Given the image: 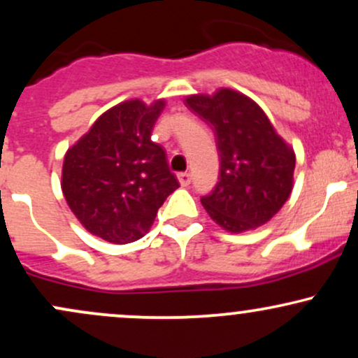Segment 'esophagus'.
<instances>
[{
	"mask_svg": "<svg viewBox=\"0 0 358 358\" xmlns=\"http://www.w3.org/2000/svg\"><path fill=\"white\" fill-rule=\"evenodd\" d=\"M176 178H178V182L182 187H187V185H190L192 182V175L190 173H178L176 175Z\"/></svg>",
	"mask_w": 358,
	"mask_h": 358,
	"instance_id": "1",
	"label": "esophagus"
}]
</instances>
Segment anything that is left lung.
Here are the masks:
<instances>
[{"mask_svg":"<svg viewBox=\"0 0 358 358\" xmlns=\"http://www.w3.org/2000/svg\"><path fill=\"white\" fill-rule=\"evenodd\" d=\"M185 106L212 127L219 151V182L200 199L205 210L229 232L266 224L293 188V150L256 102L231 89L190 96Z\"/></svg>","mask_w":358,"mask_h":358,"instance_id":"left-lung-1","label":"left lung"}]
</instances>
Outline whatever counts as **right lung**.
Listing matches in <instances>:
<instances>
[{
	"instance_id": "add662e5",
	"label": "right lung",
	"mask_w": 358,
	"mask_h": 358,
	"mask_svg": "<svg viewBox=\"0 0 358 358\" xmlns=\"http://www.w3.org/2000/svg\"><path fill=\"white\" fill-rule=\"evenodd\" d=\"M163 106V101L122 102L102 114L65 155V200L101 239L114 244L141 239L166 196L180 187L165 150L151 141Z\"/></svg>"
}]
</instances>
